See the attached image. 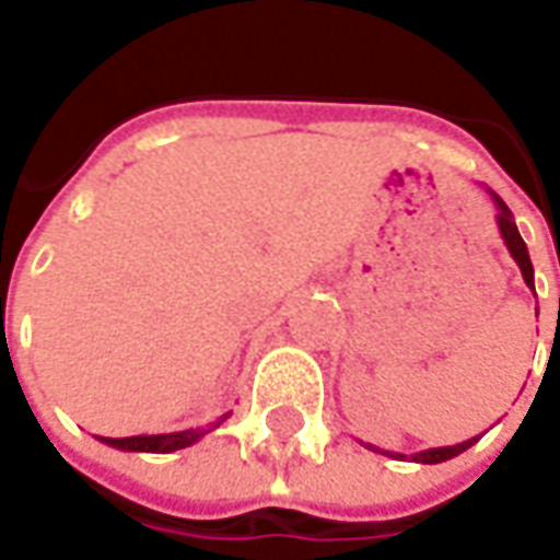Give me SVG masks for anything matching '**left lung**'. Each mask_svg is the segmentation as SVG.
Returning <instances> with one entry per match:
<instances>
[{
    "mask_svg": "<svg viewBox=\"0 0 560 560\" xmlns=\"http://www.w3.org/2000/svg\"><path fill=\"white\" fill-rule=\"evenodd\" d=\"M489 197H492L494 209H498V231H501V240H504L506 252H510V257L516 260L518 269H522V279H525V284H528L530 291H534V267H530V257H528V245H525V240L518 236V228L516 221H513V212L506 209V203L501 200V197L494 195V191H489ZM480 438V434H477ZM477 438H468V441H462V444H453V446H432V450H422V453H413V462H422V465H438V462H446V458L458 456V453H465L468 446L477 444ZM369 450H377V446L369 444ZM377 453H384V456H393L399 458L401 453H387V450H377Z\"/></svg>",
    "mask_w": 560,
    "mask_h": 560,
    "instance_id": "obj_1",
    "label": "left lung"
}]
</instances>
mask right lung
Instances as JSON below:
<instances>
[{"mask_svg": "<svg viewBox=\"0 0 560 560\" xmlns=\"http://www.w3.org/2000/svg\"><path fill=\"white\" fill-rule=\"evenodd\" d=\"M231 417V411L221 413L219 420L200 425V429H185V432H167V434H131V438H102L107 446L116 450H126V453H173V450H183V446L197 444L203 434L212 429H219L221 422Z\"/></svg>", "mask_w": 560, "mask_h": 560, "instance_id": "add662e5", "label": "right lung"}]
</instances>
